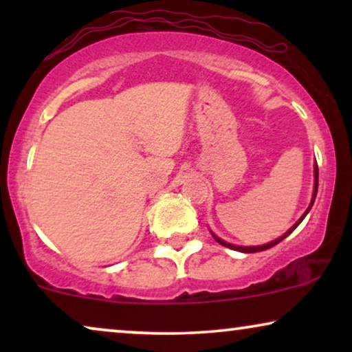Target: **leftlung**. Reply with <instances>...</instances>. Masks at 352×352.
Returning a JSON list of instances; mask_svg holds the SVG:
<instances>
[{
    "instance_id": "obj_1",
    "label": "left lung",
    "mask_w": 352,
    "mask_h": 352,
    "mask_svg": "<svg viewBox=\"0 0 352 352\" xmlns=\"http://www.w3.org/2000/svg\"><path fill=\"white\" fill-rule=\"evenodd\" d=\"M314 177H316V181H314V194H312V201H311V205H309V208L306 210V213L301 216L300 218V221H298V223L293 226V228L288 230V232L285 234V235H282L280 239H277V240H274V242H271V243H266V245H261V247H237V245H230V243H228V242H224V240H221V239H218L216 237V235H213L214 237V240L218 243H221L223 245V247H228V248H232V250H237V252H242V253H256V252H263V250H267V248H272V247H276V245L278 243V242H282L283 239L287 237V235H290L293 230H295L296 228H298V224L301 223L302 219H305V216L307 214V211L311 210V206H312V204H314V200H316V195H317V187H319V168H317V163H316V166H314Z\"/></svg>"
}]
</instances>
